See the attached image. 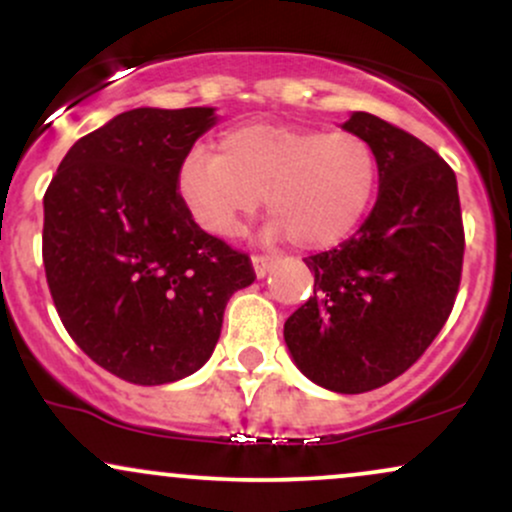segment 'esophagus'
<instances>
[{
    "label": "esophagus",
    "mask_w": 512,
    "mask_h": 512,
    "mask_svg": "<svg viewBox=\"0 0 512 512\" xmlns=\"http://www.w3.org/2000/svg\"><path fill=\"white\" fill-rule=\"evenodd\" d=\"M252 267H255V274H257V279H264V276H267L269 272H272V267H274V257H252Z\"/></svg>",
    "instance_id": "34e87169"
}]
</instances>
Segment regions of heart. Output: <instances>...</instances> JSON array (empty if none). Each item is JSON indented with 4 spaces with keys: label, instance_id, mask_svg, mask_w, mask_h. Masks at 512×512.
Returning a JSON list of instances; mask_svg holds the SVG:
<instances>
[{
    "label": "heart",
    "instance_id": "obj_1",
    "mask_svg": "<svg viewBox=\"0 0 512 512\" xmlns=\"http://www.w3.org/2000/svg\"><path fill=\"white\" fill-rule=\"evenodd\" d=\"M378 180L375 149L358 134L252 122L228 129L216 156L187 154L175 192L209 236H236L264 197L272 236L293 238L303 250H330L366 219Z\"/></svg>",
    "mask_w": 512,
    "mask_h": 512
}]
</instances>
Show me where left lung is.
Wrapping results in <instances>:
<instances>
[{
    "label": "left lung",
    "mask_w": 512,
    "mask_h": 512,
    "mask_svg": "<svg viewBox=\"0 0 512 512\" xmlns=\"http://www.w3.org/2000/svg\"><path fill=\"white\" fill-rule=\"evenodd\" d=\"M342 129L375 149L378 199L339 248L305 257L313 296L284 325L308 380L361 395L402 375L443 330L462 274L457 178L431 146L370 113Z\"/></svg>",
    "instance_id": "1"
}]
</instances>
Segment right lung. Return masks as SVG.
Segmentation results:
<instances>
[{
    "instance_id": "right-lung-1",
    "label": "right lung",
    "mask_w": 512,
    "mask_h": 512,
    "mask_svg": "<svg viewBox=\"0 0 512 512\" xmlns=\"http://www.w3.org/2000/svg\"><path fill=\"white\" fill-rule=\"evenodd\" d=\"M214 108H134L86 134L43 197V262L62 325L134 385L187 378L214 354L250 257L190 219L175 175Z\"/></svg>"
}]
</instances>
